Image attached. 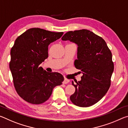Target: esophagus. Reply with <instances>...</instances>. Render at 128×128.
<instances>
[{
  "instance_id": "obj_1",
  "label": "esophagus",
  "mask_w": 128,
  "mask_h": 128,
  "mask_svg": "<svg viewBox=\"0 0 128 128\" xmlns=\"http://www.w3.org/2000/svg\"><path fill=\"white\" fill-rule=\"evenodd\" d=\"M69 82V80L66 79V78H64V81L62 82V83H63L64 84H68Z\"/></svg>"
}]
</instances>
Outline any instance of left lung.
Masks as SVG:
<instances>
[{
    "mask_svg": "<svg viewBox=\"0 0 128 128\" xmlns=\"http://www.w3.org/2000/svg\"><path fill=\"white\" fill-rule=\"evenodd\" d=\"M62 40L77 45L74 66L83 74L76 84L72 82L75 92L70 96V100L81 107L95 104L104 96L111 85L114 69L111 51L102 38L86 29L67 32Z\"/></svg>",
    "mask_w": 128,
    "mask_h": 128,
    "instance_id": "left-lung-1",
    "label": "left lung"
}]
</instances>
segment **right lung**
I'll return each instance as SVG.
<instances>
[{"mask_svg": "<svg viewBox=\"0 0 128 128\" xmlns=\"http://www.w3.org/2000/svg\"><path fill=\"white\" fill-rule=\"evenodd\" d=\"M63 32L40 28L27 30L15 40L10 50V69L17 92L24 100L40 104L48 99L53 88L62 84V75L48 73L40 66L48 58V46Z\"/></svg>", "mask_w": 128, "mask_h": 128, "instance_id": "add662e5", "label": "right lung"}]
</instances>
